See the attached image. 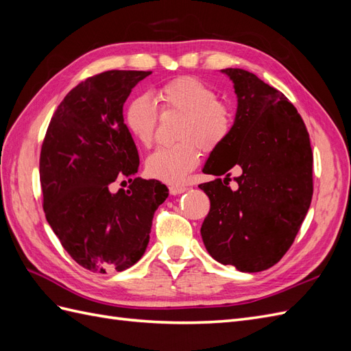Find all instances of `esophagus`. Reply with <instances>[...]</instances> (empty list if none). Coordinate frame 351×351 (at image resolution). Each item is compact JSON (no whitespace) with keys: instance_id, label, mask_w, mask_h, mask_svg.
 <instances>
[{"instance_id":"34e87169","label":"esophagus","mask_w":351,"mask_h":351,"mask_svg":"<svg viewBox=\"0 0 351 351\" xmlns=\"http://www.w3.org/2000/svg\"><path fill=\"white\" fill-rule=\"evenodd\" d=\"M187 190H189V187H184V186H171L169 187V193L176 196V195H182V193L187 192Z\"/></svg>"}]
</instances>
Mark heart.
Returning a JSON list of instances; mask_svg holds the SVG:
<instances>
[{
	"mask_svg": "<svg viewBox=\"0 0 351 351\" xmlns=\"http://www.w3.org/2000/svg\"><path fill=\"white\" fill-rule=\"evenodd\" d=\"M164 114L180 115L174 146L158 147L146 159V173L164 183H182L199 162L200 151L210 152L227 139L231 112L205 83L193 77H178L156 90ZM158 111L147 97L133 98L124 110V124L137 143L154 141Z\"/></svg>",
	"mask_w": 351,
	"mask_h": 351,
	"instance_id": "obj_1",
	"label": "heart"
}]
</instances>
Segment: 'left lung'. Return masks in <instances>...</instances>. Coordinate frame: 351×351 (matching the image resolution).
Returning <instances> with one entry per match:
<instances>
[{
  "mask_svg": "<svg viewBox=\"0 0 351 351\" xmlns=\"http://www.w3.org/2000/svg\"><path fill=\"white\" fill-rule=\"evenodd\" d=\"M221 73L234 84L237 111L227 139L204 167L205 174L217 178L199 184L210 200L200 234L219 263L259 272L274 267L290 249L309 210L311 139L284 93L246 70ZM232 166L242 171L236 189L228 186Z\"/></svg>",
  "mask_w": 351,
  "mask_h": 351,
  "instance_id": "1",
  "label": "left lung"
}]
</instances>
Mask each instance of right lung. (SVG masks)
I'll return each mask as SVG.
<instances>
[{"instance_id": "right-lung-1", "label": "right lung", "mask_w": 351, "mask_h": 351, "mask_svg": "<svg viewBox=\"0 0 351 351\" xmlns=\"http://www.w3.org/2000/svg\"><path fill=\"white\" fill-rule=\"evenodd\" d=\"M151 71L110 70L71 89L51 119L39 159L48 224L62 247L92 272L124 271L149 243L152 218L168 197L158 180H133L117 193V177H132L139 154L123 107Z\"/></svg>"}]
</instances>
